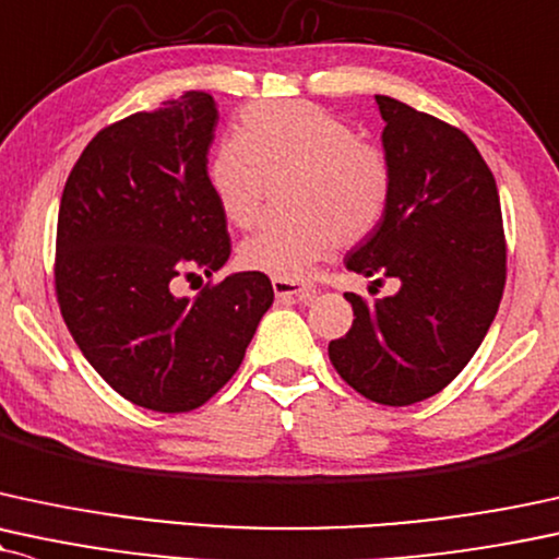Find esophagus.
I'll return each instance as SVG.
<instances>
[{
    "instance_id": "obj_1",
    "label": "esophagus",
    "mask_w": 559,
    "mask_h": 559,
    "mask_svg": "<svg viewBox=\"0 0 559 559\" xmlns=\"http://www.w3.org/2000/svg\"><path fill=\"white\" fill-rule=\"evenodd\" d=\"M273 292L278 299H297L301 305H307V301H312L314 297V286L299 284V281L288 278H273Z\"/></svg>"
}]
</instances>
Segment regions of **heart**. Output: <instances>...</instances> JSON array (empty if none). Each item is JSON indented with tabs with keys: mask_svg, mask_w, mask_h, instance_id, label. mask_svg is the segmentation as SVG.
Returning <instances> with one entry per match:
<instances>
[{
	"mask_svg": "<svg viewBox=\"0 0 559 559\" xmlns=\"http://www.w3.org/2000/svg\"><path fill=\"white\" fill-rule=\"evenodd\" d=\"M292 169L284 203L292 215L260 224L239 250L241 265L273 278H305L341 241L372 234L390 203L388 156L309 100L258 104L241 111L237 134L221 140L207 177L228 218L252 226L267 174Z\"/></svg>",
	"mask_w": 559,
	"mask_h": 559,
	"instance_id": "heart-1",
	"label": "heart"
}]
</instances>
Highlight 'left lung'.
Segmentation results:
<instances>
[{"mask_svg":"<svg viewBox=\"0 0 559 559\" xmlns=\"http://www.w3.org/2000/svg\"><path fill=\"white\" fill-rule=\"evenodd\" d=\"M374 100L393 187L346 267L401 288L374 305L346 294L354 322L328 356L365 399L412 406L448 388L481 346L506 288L508 247L495 177L468 134L390 96Z\"/></svg>","mask_w":559,"mask_h":559,"instance_id":"left-lung-1","label":"left lung"}]
</instances>
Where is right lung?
I'll return each mask as SVG.
<instances>
[{
    "label": "right lung",
    "instance_id": "obj_1",
    "mask_svg": "<svg viewBox=\"0 0 559 559\" xmlns=\"http://www.w3.org/2000/svg\"><path fill=\"white\" fill-rule=\"evenodd\" d=\"M215 124L213 96L187 91L104 127L59 205L53 288L67 328L122 399L160 414L211 401L273 305L260 271L177 297L181 278H213L231 254L207 177Z\"/></svg>",
    "mask_w": 559,
    "mask_h": 559
}]
</instances>
